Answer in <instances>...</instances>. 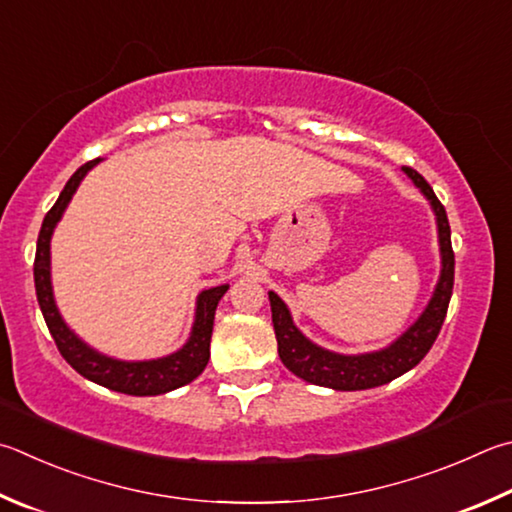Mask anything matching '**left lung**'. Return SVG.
Instances as JSON below:
<instances>
[{
	"label": "left lung",
	"mask_w": 512,
	"mask_h": 512,
	"mask_svg": "<svg viewBox=\"0 0 512 512\" xmlns=\"http://www.w3.org/2000/svg\"><path fill=\"white\" fill-rule=\"evenodd\" d=\"M403 172L410 176L423 197L430 201L436 217V230H439V250H441V275L434 286V293L427 302L425 311L418 315V320L407 329L401 338H396L392 345L371 351L358 353V356H345L329 349H322L311 342L304 333L295 327L291 311L282 302L277 293H268L273 313V327L277 338V353L288 371H293L297 378L306 383L331 387L338 392H358V389H371L378 385L392 383L394 378L403 376L405 371L416 367L425 358V353L432 349L436 336L443 327L445 313L452 297L454 286V253L450 241V224L448 215L441 201L436 199L421 174L412 167H403Z\"/></svg>",
	"instance_id": "8db88e82"
}]
</instances>
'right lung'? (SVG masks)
<instances>
[{
    "label": "right lung",
    "instance_id": "add662e5",
    "mask_svg": "<svg viewBox=\"0 0 512 512\" xmlns=\"http://www.w3.org/2000/svg\"><path fill=\"white\" fill-rule=\"evenodd\" d=\"M96 163H100V159L89 161L73 172L67 185H64V190L60 192L58 201L53 203V208L46 212V217L42 221L40 235H37V250L33 264L37 302H40L44 322L46 327H49L62 358L67 360L80 376H85L91 383H98L102 387L129 396L167 394L176 387L192 383V380L206 369L210 360V338L212 324H215V311L219 300L228 291V284L208 288V291L199 293L190 338L179 351L170 353V356L129 362L105 356V353L91 349L87 342H82L76 333L67 327L58 306H55L51 286V237L55 226H58V221L64 215V210H67L71 197L76 194L80 181L85 179L87 172Z\"/></svg>",
    "mask_w": 512,
    "mask_h": 512
}]
</instances>
